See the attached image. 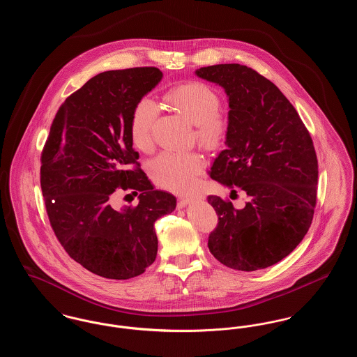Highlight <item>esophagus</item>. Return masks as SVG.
<instances>
[{
  "instance_id": "esophagus-1",
  "label": "esophagus",
  "mask_w": 357,
  "mask_h": 357,
  "mask_svg": "<svg viewBox=\"0 0 357 357\" xmlns=\"http://www.w3.org/2000/svg\"><path fill=\"white\" fill-rule=\"evenodd\" d=\"M198 199H202V195L181 197V198H179V206H181V207H185L186 204H191V202H194V201H198Z\"/></svg>"
}]
</instances>
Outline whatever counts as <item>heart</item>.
Returning a JSON list of instances; mask_svg holds the SVG:
<instances>
[{"label":"heart","instance_id":"heart-1","mask_svg":"<svg viewBox=\"0 0 357 357\" xmlns=\"http://www.w3.org/2000/svg\"><path fill=\"white\" fill-rule=\"evenodd\" d=\"M165 99L195 123V136L207 149L221 144L229 130V118L220 108L218 92L202 82H187L171 86ZM158 107L149 96L136 102L131 120L130 135L134 146L146 150L153 143V124ZM204 155L198 151H162L149 162V172L159 186L171 191H186L204 171Z\"/></svg>","mask_w":357,"mask_h":357}]
</instances>
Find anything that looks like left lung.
Listing matches in <instances>:
<instances>
[{
	"label": "left lung",
	"instance_id": "left-lung-1",
	"mask_svg": "<svg viewBox=\"0 0 357 357\" xmlns=\"http://www.w3.org/2000/svg\"><path fill=\"white\" fill-rule=\"evenodd\" d=\"M195 73L229 96L227 149L210 176L249 198L241 210L207 198L218 215L208 249L227 268L265 269L290 255L310 227L319 178L313 140L284 93L255 69L218 64Z\"/></svg>",
	"mask_w": 357,
	"mask_h": 357
}]
</instances>
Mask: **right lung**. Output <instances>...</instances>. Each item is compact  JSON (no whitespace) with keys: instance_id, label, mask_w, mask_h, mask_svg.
I'll return each mask as SVG.
<instances>
[{"instance_id":"right-lung-1","label":"right lung","mask_w":357,"mask_h":357,"mask_svg":"<svg viewBox=\"0 0 357 357\" xmlns=\"http://www.w3.org/2000/svg\"><path fill=\"white\" fill-rule=\"evenodd\" d=\"M162 77L155 67H137L89 79L60 105L41 153L40 183L54 236L72 259L104 278L144 273L158 253L155 221L176 206L174 195L153 190L130 135L136 102ZM118 189H131L139 204L114 209Z\"/></svg>"}]
</instances>
